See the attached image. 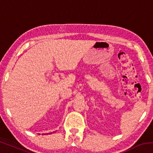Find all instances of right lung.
<instances>
[{
    "instance_id": "right-lung-1",
    "label": "right lung",
    "mask_w": 153,
    "mask_h": 153,
    "mask_svg": "<svg viewBox=\"0 0 153 153\" xmlns=\"http://www.w3.org/2000/svg\"><path fill=\"white\" fill-rule=\"evenodd\" d=\"M49 134H51V133H49Z\"/></svg>"
}]
</instances>
